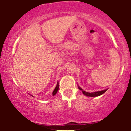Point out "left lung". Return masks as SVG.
I'll return each instance as SVG.
<instances>
[{
	"mask_svg": "<svg viewBox=\"0 0 131 131\" xmlns=\"http://www.w3.org/2000/svg\"><path fill=\"white\" fill-rule=\"evenodd\" d=\"M79 88V89H80L81 91H82V93H83L84 95H85L88 96V97H97V96H99V95H101L103 94H104V93L107 91V89H105V90H103V91H97V92H91V93H89V92H85L84 91H83V90L81 88Z\"/></svg>",
	"mask_w": 131,
	"mask_h": 131,
	"instance_id": "obj_1",
	"label": "left lung"
}]
</instances>
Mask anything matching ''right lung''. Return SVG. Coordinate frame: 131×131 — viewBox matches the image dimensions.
Here are the masks:
<instances>
[{
	"mask_svg": "<svg viewBox=\"0 0 131 131\" xmlns=\"http://www.w3.org/2000/svg\"><path fill=\"white\" fill-rule=\"evenodd\" d=\"M58 89H59V85H58V82H57V84L56 88H55V89H54V91H53V92H52V95H53V96L57 94V92L58 91ZM31 96H32V95H31Z\"/></svg>",
	"mask_w": 131,
	"mask_h": 131,
	"instance_id": "add662e5",
	"label": "right lung"
}]
</instances>
